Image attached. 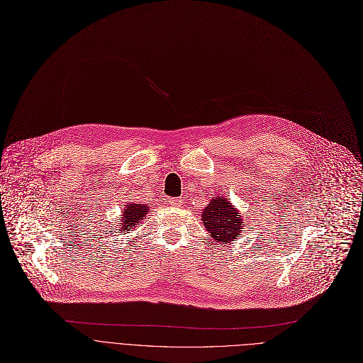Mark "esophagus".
I'll return each instance as SVG.
<instances>
[{
	"label": "esophagus",
	"instance_id": "1",
	"mask_svg": "<svg viewBox=\"0 0 363 363\" xmlns=\"http://www.w3.org/2000/svg\"><path fill=\"white\" fill-rule=\"evenodd\" d=\"M182 203H183V201H182L180 198H170V199H169V205H170V206L177 208V206H180Z\"/></svg>",
	"mask_w": 363,
	"mask_h": 363
}]
</instances>
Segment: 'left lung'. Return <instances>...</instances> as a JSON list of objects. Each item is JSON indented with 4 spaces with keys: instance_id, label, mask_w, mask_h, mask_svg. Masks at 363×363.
I'll use <instances>...</instances> for the list:
<instances>
[{
    "instance_id": "1",
    "label": "left lung",
    "mask_w": 363,
    "mask_h": 363,
    "mask_svg": "<svg viewBox=\"0 0 363 363\" xmlns=\"http://www.w3.org/2000/svg\"><path fill=\"white\" fill-rule=\"evenodd\" d=\"M201 215L203 227L213 241L219 244L235 241L245 227L242 215L231 203L230 198L225 196H215L213 194V198Z\"/></svg>"
}]
</instances>
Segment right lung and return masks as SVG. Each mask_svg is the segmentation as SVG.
Here are the masks:
<instances>
[{
	"instance_id": "right-lung-1",
	"label": "right lung",
	"mask_w": 363,
	"mask_h": 363,
	"mask_svg": "<svg viewBox=\"0 0 363 363\" xmlns=\"http://www.w3.org/2000/svg\"><path fill=\"white\" fill-rule=\"evenodd\" d=\"M148 212H150V206L145 203L128 202V205H125V208L122 209L121 219L118 220L119 231L121 233L132 231L145 219Z\"/></svg>"
}]
</instances>
